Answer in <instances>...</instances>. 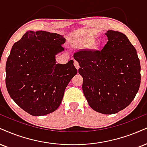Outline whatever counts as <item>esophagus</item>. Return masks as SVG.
Masks as SVG:
<instances>
[{"instance_id": "1", "label": "esophagus", "mask_w": 147, "mask_h": 147, "mask_svg": "<svg viewBox=\"0 0 147 147\" xmlns=\"http://www.w3.org/2000/svg\"><path fill=\"white\" fill-rule=\"evenodd\" d=\"M74 65H75V68L78 70V69L79 68V62L77 61H74Z\"/></svg>"}]
</instances>
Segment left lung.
<instances>
[{
	"label": "left lung",
	"mask_w": 147,
	"mask_h": 147,
	"mask_svg": "<svg viewBox=\"0 0 147 147\" xmlns=\"http://www.w3.org/2000/svg\"><path fill=\"white\" fill-rule=\"evenodd\" d=\"M101 50L81 49L74 54L83 77L88 104L103 114H116L131 102L141 81L136 49L123 33L109 30Z\"/></svg>",
	"instance_id": "left-lung-1"
}]
</instances>
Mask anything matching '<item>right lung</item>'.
<instances>
[{"mask_svg":"<svg viewBox=\"0 0 147 147\" xmlns=\"http://www.w3.org/2000/svg\"><path fill=\"white\" fill-rule=\"evenodd\" d=\"M65 41L57 33L29 31L12 47L6 63L7 89L14 102L32 116L55 111L77 74L73 60L56 63Z\"/></svg>","mask_w":147,"mask_h":147,"instance_id":"right-lung-1","label":"right lung"}]
</instances>
